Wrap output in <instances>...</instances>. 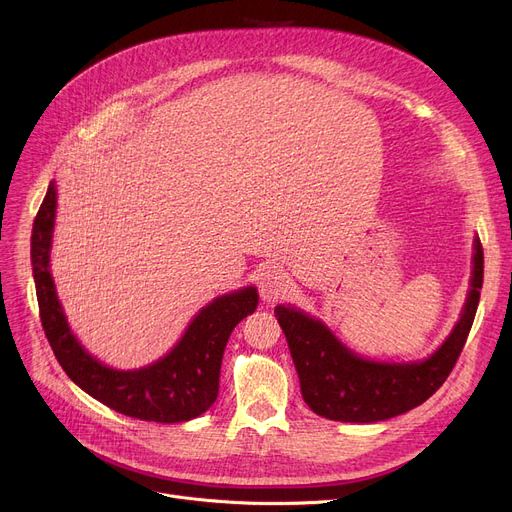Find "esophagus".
Instances as JSON below:
<instances>
[{
    "label": "esophagus",
    "mask_w": 512,
    "mask_h": 512,
    "mask_svg": "<svg viewBox=\"0 0 512 512\" xmlns=\"http://www.w3.org/2000/svg\"><path fill=\"white\" fill-rule=\"evenodd\" d=\"M257 286L263 301H278L290 288V276L278 265H267L257 274Z\"/></svg>",
    "instance_id": "1"
}]
</instances>
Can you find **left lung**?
<instances>
[{"mask_svg":"<svg viewBox=\"0 0 512 512\" xmlns=\"http://www.w3.org/2000/svg\"><path fill=\"white\" fill-rule=\"evenodd\" d=\"M483 284V249L475 238L471 290L459 324L438 351L417 363H380L355 355L307 313L278 305L274 309L297 367L309 409L346 423H375L407 413L432 396L456 365L471 332Z\"/></svg>","mask_w":512,"mask_h":512,"instance_id":"8db88e82","label":"left lung"}]
</instances>
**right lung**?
Segmentation results:
<instances>
[{
    "instance_id": "add662e5",
    "label": "right lung",
    "mask_w": 512,
    "mask_h": 512,
    "mask_svg": "<svg viewBox=\"0 0 512 512\" xmlns=\"http://www.w3.org/2000/svg\"><path fill=\"white\" fill-rule=\"evenodd\" d=\"M53 218L56 184L51 182L33 222L31 261L41 324L68 378L105 407L134 419L180 423L203 415L218 398L222 357L232 330L257 309V288L213 299L164 359L134 371L112 369L91 357L70 332L49 274Z\"/></svg>"
}]
</instances>
